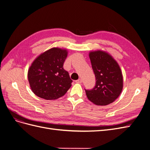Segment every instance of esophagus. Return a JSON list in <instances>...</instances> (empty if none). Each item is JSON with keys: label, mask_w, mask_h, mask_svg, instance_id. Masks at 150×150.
<instances>
[{"label": "esophagus", "mask_w": 150, "mask_h": 150, "mask_svg": "<svg viewBox=\"0 0 150 150\" xmlns=\"http://www.w3.org/2000/svg\"><path fill=\"white\" fill-rule=\"evenodd\" d=\"M75 82L76 83H82V80H81V79H78V80H76Z\"/></svg>", "instance_id": "esophagus-1"}]
</instances>
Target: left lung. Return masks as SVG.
<instances>
[{
    "label": "left lung",
    "mask_w": 150,
    "mask_h": 150,
    "mask_svg": "<svg viewBox=\"0 0 150 150\" xmlns=\"http://www.w3.org/2000/svg\"><path fill=\"white\" fill-rule=\"evenodd\" d=\"M89 58L96 78V84L91 89H85L89 101L100 106L114 101L122 89V76L118 64L105 52H91Z\"/></svg>",
    "instance_id": "1"
}]
</instances>
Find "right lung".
<instances>
[{"label": "right lung", "instance_id": "add662e5", "mask_svg": "<svg viewBox=\"0 0 150 150\" xmlns=\"http://www.w3.org/2000/svg\"><path fill=\"white\" fill-rule=\"evenodd\" d=\"M67 56L66 50L54 47L34 60L28 76L30 88L36 96L52 100L66 93L72 82L69 72L63 67Z\"/></svg>", "mask_w": 150, "mask_h": 150}]
</instances>
